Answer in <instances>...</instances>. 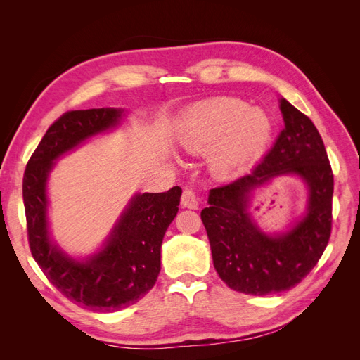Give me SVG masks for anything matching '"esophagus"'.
<instances>
[{
  "label": "esophagus",
  "instance_id": "34e87169",
  "mask_svg": "<svg viewBox=\"0 0 360 360\" xmlns=\"http://www.w3.org/2000/svg\"><path fill=\"white\" fill-rule=\"evenodd\" d=\"M181 205L186 207V209H198L200 205L198 195L192 189H184L181 195Z\"/></svg>",
  "mask_w": 360,
  "mask_h": 360
}]
</instances>
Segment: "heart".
Wrapping results in <instances>:
<instances>
[{
    "label": "heart",
    "instance_id": "b5f03b06",
    "mask_svg": "<svg viewBox=\"0 0 360 360\" xmlns=\"http://www.w3.org/2000/svg\"><path fill=\"white\" fill-rule=\"evenodd\" d=\"M274 135L270 117L234 97H221L192 110L180 127V144L193 155L210 153L217 176H233L266 153Z\"/></svg>",
    "mask_w": 360,
    "mask_h": 360
}]
</instances>
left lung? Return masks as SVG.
<instances>
[{
	"label": "left lung",
	"instance_id": "1",
	"mask_svg": "<svg viewBox=\"0 0 360 360\" xmlns=\"http://www.w3.org/2000/svg\"><path fill=\"white\" fill-rule=\"evenodd\" d=\"M284 129L254 171L210 191L201 212L213 264L225 284L266 296L297 285L319 263L332 233L333 172L311 118L281 99ZM281 173H297L310 184L307 216L287 235L270 238L247 213V193Z\"/></svg>",
	"mask_w": 360,
	"mask_h": 360
}]
</instances>
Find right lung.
<instances>
[{
	"label": "right lung",
	"instance_id": "obj_1",
	"mask_svg": "<svg viewBox=\"0 0 360 360\" xmlns=\"http://www.w3.org/2000/svg\"><path fill=\"white\" fill-rule=\"evenodd\" d=\"M122 110L68 111L53 122L31 155L22 195L32 258L63 296L99 312L123 309L155 287L160 271V246L174 221L181 188L141 193L130 201L103 250L79 263L53 246L46 224V179L53 160L81 141L118 123Z\"/></svg>",
	"mask_w": 360,
	"mask_h": 360
}]
</instances>
